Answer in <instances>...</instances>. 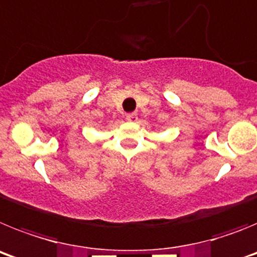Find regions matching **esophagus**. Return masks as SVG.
I'll use <instances>...</instances> for the list:
<instances>
[{
  "instance_id": "esophagus-1",
  "label": "esophagus",
  "mask_w": 257,
  "mask_h": 257,
  "mask_svg": "<svg viewBox=\"0 0 257 257\" xmlns=\"http://www.w3.org/2000/svg\"><path fill=\"white\" fill-rule=\"evenodd\" d=\"M126 119L128 122L138 121V114L136 113H128V114H126Z\"/></svg>"
}]
</instances>
